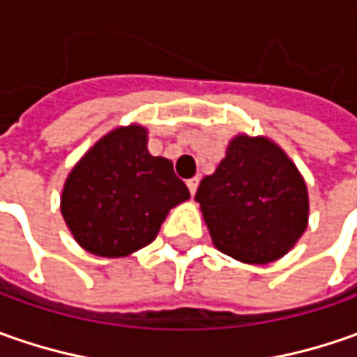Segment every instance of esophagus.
Masks as SVG:
<instances>
[{
	"label": "esophagus",
	"mask_w": 357,
	"mask_h": 357,
	"mask_svg": "<svg viewBox=\"0 0 357 357\" xmlns=\"http://www.w3.org/2000/svg\"><path fill=\"white\" fill-rule=\"evenodd\" d=\"M186 186H188L190 195L195 197V192H197V188H199V178H197V176H195V178H188V181H186Z\"/></svg>",
	"instance_id": "34e87169"
}]
</instances>
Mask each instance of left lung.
I'll use <instances>...</instances> for the list:
<instances>
[{
    "label": "left lung",
    "instance_id": "left-lung-1",
    "mask_svg": "<svg viewBox=\"0 0 357 357\" xmlns=\"http://www.w3.org/2000/svg\"><path fill=\"white\" fill-rule=\"evenodd\" d=\"M195 200L214 246L244 264L278 260L308 228L306 181L266 137L236 135Z\"/></svg>",
    "mask_w": 357,
    "mask_h": 357
}]
</instances>
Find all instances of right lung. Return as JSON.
<instances>
[{"instance_id": "1", "label": "right lung", "mask_w": 357, "mask_h": 357, "mask_svg": "<svg viewBox=\"0 0 357 357\" xmlns=\"http://www.w3.org/2000/svg\"><path fill=\"white\" fill-rule=\"evenodd\" d=\"M143 125L109 130L71 169L61 192V214L81 248L123 258L157 238L176 204L190 199L172 162L153 157Z\"/></svg>"}]
</instances>
